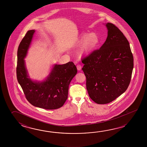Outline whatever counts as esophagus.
<instances>
[{
  "instance_id": "esophagus-1",
  "label": "esophagus",
  "mask_w": 147,
  "mask_h": 147,
  "mask_svg": "<svg viewBox=\"0 0 147 147\" xmlns=\"http://www.w3.org/2000/svg\"><path fill=\"white\" fill-rule=\"evenodd\" d=\"M77 68L78 70H80L81 69V68H82V67H81V66L80 65L78 64V65H77Z\"/></svg>"
}]
</instances>
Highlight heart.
Returning a JSON list of instances; mask_svg holds the SVG:
<instances>
[{"label": "heart", "mask_w": 147, "mask_h": 147, "mask_svg": "<svg viewBox=\"0 0 147 147\" xmlns=\"http://www.w3.org/2000/svg\"><path fill=\"white\" fill-rule=\"evenodd\" d=\"M99 43V38L96 34L83 33L80 35L78 45L81 46V54L89 53L92 51Z\"/></svg>", "instance_id": "b5f03b06"}]
</instances>
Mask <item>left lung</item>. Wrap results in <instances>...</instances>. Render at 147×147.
<instances>
[{
	"mask_svg": "<svg viewBox=\"0 0 147 147\" xmlns=\"http://www.w3.org/2000/svg\"><path fill=\"white\" fill-rule=\"evenodd\" d=\"M106 26L105 43L82 61L89 96L98 104L110 103L125 92L134 68L128 40L114 24L108 22Z\"/></svg>",
	"mask_w": 147,
	"mask_h": 147,
	"instance_id": "left-lung-1",
	"label": "left lung"
}]
</instances>
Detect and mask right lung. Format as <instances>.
Wrapping results in <instances>:
<instances>
[{"label":"right lung","mask_w":147,"mask_h":147,"mask_svg":"<svg viewBox=\"0 0 147 147\" xmlns=\"http://www.w3.org/2000/svg\"><path fill=\"white\" fill-rule=\"evenodd\" d=\"M34 32V30L27 31L19 44L17 78L27 100L32 105L45 109H58L63 106L68 98L69 85L77 74V69L72 61L63 65H55L45 81L31 80L27 74L24 58Z\"/></svg>","instance_id":"1"}]
</instances>
